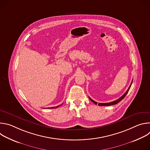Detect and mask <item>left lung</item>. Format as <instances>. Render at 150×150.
Masks as SVG:
<instances>
[{
  "mask_svg": "<svg viewBox=\"0 0 150 150\" xmlns=\"http://www.w3.org/2000/svg\"><path fill=\"white\" fill-rule=\"evenodd\" d=\"M132 81H133V80H132ZM132 83V82H131V85H130V86L129 87V88H128V89L127 90V91L125 92V93L122 96H121L119 98H118L117 100H115V101H112V102H110V103H98V105H103V106H105V105L108 106V105H112L116 104L117 103H118L119 102H120L122 100H123V99L125 98V97L126 96V94H127L128 91H129V89H130V88H131V87ZM89 98H90V100H91V101H93L94 104H97V103L96 101H94L93 100H92L90 97H89Z\"/></svg>",
  "mask_w": 150,
  "mask_h": 150,
  "instance_id": "left-lung-1",
  "label": "left lung"
}]
</instances>
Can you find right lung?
I'll return each mask as SVG.
<instances>
[{"instance_id": "1", "label": "right lung", "mask_w": 150, "mask_h": 150, "mask_svg": "<svg viewBox=\"0 0 150 150\" xmlns=\"http://www.w3.org/2000/svg\"><path fill=\"white\" fill-rule=\"evenodd\" d=\"M61 105H57V106H56V107H52V108H47V109H55V108H59V106H60ZM47 109V108H46Z\"/></svg>"}]
</instances>
